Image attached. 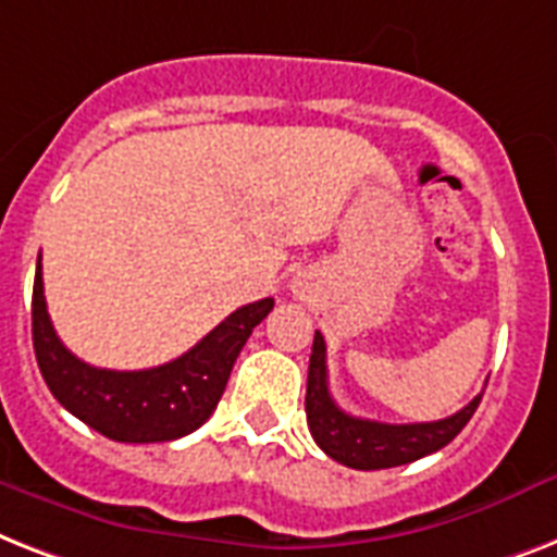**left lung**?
<instances>
[{
  "mask_svg": "<svg viewBox=\"0 0 557 557\" xmlns=\"http://www.w3.org/2000/svg\"><path fill=\"white\" fill-rule=\"evenodd\" d=\"M480 397L471 399L466 408L434 422H408V425H391V422L362 420L350 417L333 403L327 391V348L324 336L315 331L313 354H310V368H307V425L310 434L319 443L324 455L333 457L342 466L359 471L394 469L405 462L420 460L425 455H434L443 446L466 429L471 413L478 411Z\"/></svg>",
  "mask_w": 557,
  "mask_h": 557,
  "instance_id": "1",
  "label": "left lung"
}]
</instances>
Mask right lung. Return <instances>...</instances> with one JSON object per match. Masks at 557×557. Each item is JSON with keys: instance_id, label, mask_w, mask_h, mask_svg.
Listing matches in <instances>:
<instances>
[{"instance_id": "right-lung-1", "label": "right lung", "mask_w": 557, "mask_h": 557, "mask_svg": "<svg viewBox=\"0 0 557 557\" xmlns=\"http://www.w3.org/2000/svg\"><path fill=\"white\" fill-rule=\"evenodd\" d=\"M270 310L273 299L244 305L172 362L146 371H109L86 364L62 345L46 307L42 264H37L30 331L42 380L65 411L117 443H166L209 420L252 327Z\"/></svg>"}]
</instances>
